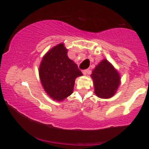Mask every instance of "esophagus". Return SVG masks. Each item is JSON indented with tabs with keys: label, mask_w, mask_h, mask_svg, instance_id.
Returning a JSON list of instances; mask_svg holds the SVG:
<instances>
[{
	"label": "esophagus",
	"mask_w": 149,
	"mask_h": 149,
	"mask_svg": "<svg viewBox=\"0 0 149 149\" xmlns=\"http://www.w3.org/2000/svg\"><path fill=\"white\" fill-rule=\"evenodd\" d=\"M82 72H83V73L84 75H87V73H88V71L87 69H85V70H83V71H82Z\"/></svg>",
	"instance_id": "esophagus-1"
}]
</instances>
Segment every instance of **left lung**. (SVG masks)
Wrapping results in <instances>:
<instances>
[{"instance_id":"obj_1","label":"left lung","mask_w":149,"mask_h":149,"mask_svg":"<svg viewBox=\"0 0 149 149\" xmlns=\"http://www.w3.org/2000/svg\"><path fill=\"white\" fill-rule=\"evenodd\" d=\"M91 78L93 80L95 95L102 99L112 97L120 85V76L118 71L106 59L95 66Z\"/></svg>"}]
</instances>
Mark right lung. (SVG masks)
<instances>
[{
	"mask_svg": "<svg viewBox=\"0 0 149 149\" xmlns=\"http://www.w3.org/2000/svg\"><path fill=\"white\" fill-rule=\"evenodd\" d=\"M67 52L64 43L58 44L47 51L39 66V77L44 90L57 102L64 100L73 93L75 80L83 76Z\"/></svg>",
	"mask_w": 149,
	"mask_h": 149,
	"instance_id": "1",
	"label": "right lung"
}]
</instances>
